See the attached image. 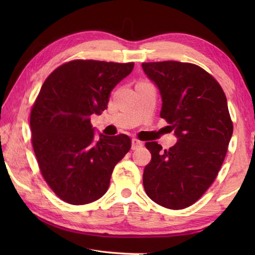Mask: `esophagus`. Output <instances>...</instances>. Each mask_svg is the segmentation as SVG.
Masks as SVG:
<instances>
[{
    "label": "esophagus",
    "instance_id": "34e87169",
    "mask_svg": "<svg viewBox=\"0 0 255 255\" xmlns=\"http://www.w3.org/2000/svg\"><path fill=\"white\" fill-rule=\"evenodd\" d=\"M131 142H132V144H131V149L132 150H137L139 148L143 147V142L140 141V140H138V139H132Z\"/></svg>",
    "mask_w": 255,
    "mask_h": 255
}]
</instances>
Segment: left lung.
Instances as JSON below:
<instances>
[{
  "label": "left lung",
  "instance_id": "8db88e82",
  "mask_svg": "<svg viewBox=\"0 0 255 255\" xmlns=\"http://www.w3.org/2000/svg\"><path fill=\"white\" fill-rule=\"evenodd\" d=\"M158 85L160 116L178 140L169 150L145 142L151 161L143 171V187L154 203L184 209L203 196L218 175L234 131L225 92L213 75L194 63L143 62Z\"/></svg>",
  "mask_w": 255,
  "mask_h": 255
}]
</instances>
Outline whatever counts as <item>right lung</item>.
Returning <instances> with one entry per match:
<instances>
[{
    "label": "right lung",
    "instance_id": "right-lung-1",
    "mask_svg": "<svg viewBox=\"0 0 255 255\" xmlns=\"http://www.w3.org/2000/svg\"><path fill=\"white\" fill-rule=\"evenodd\" d=\"M133 62L77 59L48 75L31 107V144L41 175L63 202L85 205L104 195L114 167L131 147L127 134L95 139L91 115L107 108L112 90Z\"/></svg>",
    "mask_w": 255,
    "mask_h": 255
}]
</instances>
